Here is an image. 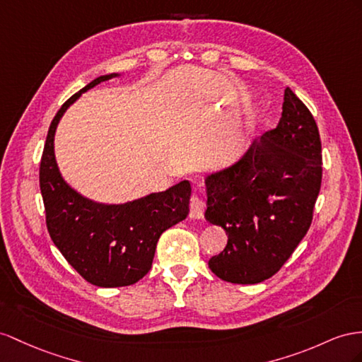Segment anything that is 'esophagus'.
<instances>
[{
  "instance_id": "obj_1",
  "label": "esophagus",
  "mask_w": 362,
  "mask_h": 362,
  "mask_svg": "<svg viewBox=\"0 0 362 362\" xmlns=\"http://www.w3.org/2000/svg\"><path fill=\"white\" fill-rule=\"evenodd\" d=\"M189 206H191V212H189L191 218H202L203 214H205V202H203L197 194H194L191 197Z\"/></svg>"
}]
</instances>
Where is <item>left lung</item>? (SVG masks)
I'll use <instances>...</instances> for the list:
<instances>
[{
    "label": "left lung",
    "mask_w": 362,
    "mask_h": 362,
    "mask_svg": "<svg viewBox=\"0 0 362 362\" xmlns=\"http://www.w3.org/2000/svg\"><path fill=\"white\" fill-rule=\"evenodd\" d=\"M321 163L317 122L286 88L276 128L255 139L237 163L205 180V217L228 234L209 269L235 284L262 283L280 271L310 228Z\"/></svg>",
    "instance_id": "left-lung-1"
}]
</instances>
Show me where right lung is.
I'll list each match as a JSON object with an SVG mask.
<instances>
[{
	"mask_svg": "<svg viewBox=\"0 0 362 362\" xmlns=\"http://www.w3.org/2000/svg\"><path fill=\"white\" fill-rule=\"evenodd\" d=\"M116 76H99L64 102L50 124L40 166L45 223L53 243L73 269L99 287L129 286L144 278L151 269L159 237L187 218L191 197V183L183 180L122 205H104L82 197L62 179L53 148L62 115L82 93Z\"/></svg>",
	"mask_w": 362,
	"mask_h": 362,
	"instance_id": "obj_1",
	"label": "right lung"
}]
</instances>
